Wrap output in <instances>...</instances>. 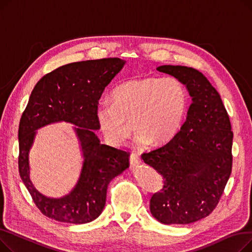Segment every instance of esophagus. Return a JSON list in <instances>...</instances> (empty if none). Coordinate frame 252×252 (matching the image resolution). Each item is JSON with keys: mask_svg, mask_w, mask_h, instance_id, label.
Here are the masks:
<instances>
[{"mask_svg": "<svg viewBox=\"0 0 252 252\" xmlns=\"http://www.w3.org/2000/svg\"><path fill=\"white\" fill-rule=\"evenodd\" d=\"M129 163L131 166H138L141 163V159L138 154L131 153L129 156Z\"/></svg>", "mask_w": 252, "mask_h": 252, "instance_id": "34e87169", "label": "esophagus"}]
</instances>
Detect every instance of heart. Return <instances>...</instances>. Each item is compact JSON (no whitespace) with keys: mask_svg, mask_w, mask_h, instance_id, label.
<instances>
[{"mask_svg":"<svg viewBox=\"0 0 252 252\" xmlns=\"http://www.w3.org/2000/svg\"><path fill=\"white\" fill-rule=\"evenodd\" d=\"M112 103H102L96 110L103 136L112 146H121L136 129L135 144L145 147L163 145L180 130L188 108V93L175 76H141L118 85Z\"/></svg>","mask_w":252,"mask_h":252,"instance_id":"1","label":"heart"}]
</instances>
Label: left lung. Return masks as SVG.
Segmentation results:
<instances>
[{"instance_id":"1","label":"left lung","mask_w":252,"mask_h":252,"mask_svg":"<svg viewBox=\"0 0 252 252\" xmlns=\"http://www.w3.org/2000/svg\"><path fill=\"white\" fill-rule=\"evenodd\" d=\"M179 78L192 103L178 134L160 148L143 153L145 163L163 178L150 199L152 216L165 224H186L213 213L232 171L233 131L218 91L197 69L161 65Z\"/></svg>"}]
</instances>
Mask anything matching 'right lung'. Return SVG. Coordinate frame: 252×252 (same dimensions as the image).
<instances>
[{"instance_id": "right-lung-1", "label": "right lung", "mask_w": 252, "mask_h": 252, "mask_svg": "<svg viewBox=\"0 0 252 252\" xmlns=\"http://www.w3.org/2000/svg\"><path fill=\"white\" fill-rule=\"evenodd\" d=\"M125 64L119 58L66 64L44 75L34 86L20 118L18 166L26 189L46 217L77 224L96 220L105 206L109 183L128 167L129 154L101 144L95 134L100 128L96 119L98 101ZM60 121L76 126L84 161L75 188L60 198H52L32 185L28 154L35 130Z\"/></svg>"}]
</instances>
